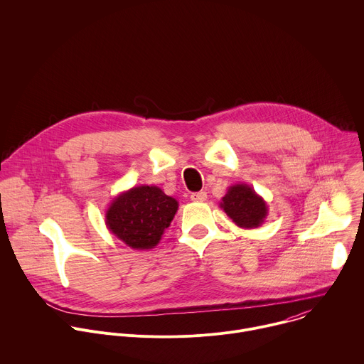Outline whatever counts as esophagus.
<instances>
[{"label":"esophagus","mask_w":364,"mask_h":364,"mask_svg":"<svg viewBox=\"0 0 364 364\" xmlns=\"http://www.w3.org/2000/svg\"><path fill=\"white\" fill-rule=\"evenodd\" d=\"M190 198H191V201H205V198H207V193H205V191L193 193V194L190 196Z\"/></svg>","instance_id":"obj_1"}]
</instances>
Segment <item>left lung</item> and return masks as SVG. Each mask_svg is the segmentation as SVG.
Instances as JSON below:
<instances>
[{
    "label": "left lung",
    "instance_id": "8db88e82",
    "mask_svg": "<svg viewBox=\"0 0 364 364\" xmlns=\"http://www.w3.org/2000/svg\"><path fill=\"white\" fill-rule=\"evenodd\" d=\"M220 207L241 228L260 227L269 214L264 198L245 183L230 186L220 201Z\"/></svg>",
    "mask_w": 364,
    "mask_h": 364
}]
</instances>
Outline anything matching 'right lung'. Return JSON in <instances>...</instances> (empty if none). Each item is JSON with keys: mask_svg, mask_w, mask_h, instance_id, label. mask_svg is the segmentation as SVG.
I'll return each instance as SVG.
<instances>
[{"mask_svg": "<svg viewBox=\"0 0 364 364\" xmlns=\"http://www.w3.org/2000/svg\"><path fill=\"white\" fill-rule=\"evenodd\" d=\"M178 210V201L157 186H137L112 198L105 211L111 234L134 250L156 247Z\"/></svg>", "mask_w": 364, "mask_h": 364, "instance_id": "right-lung-1", "label": "right lung"}]
</instances>
